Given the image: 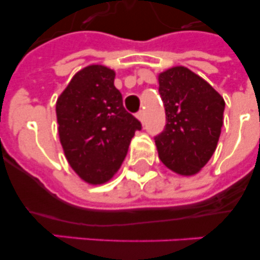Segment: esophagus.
Returning a JSON list of instances; mask_svg holds the SVG:
<instances>
[{
	"instance_id": "obj_1",
	"label": "esophagus",
	"mask_w": 260,
	"mask_h": 260,
	"mask_svg": "<svg viewBox=\"0 0 260 260\" xmlns=\"http://www.w3.org/2000/svg\"><path fill=\"white\" fill-rule=\"evenodd\" d=\"M137 118L141 121V122H144V112L143 110H139L137 113Z\"/></svg>"
}]
</instances>
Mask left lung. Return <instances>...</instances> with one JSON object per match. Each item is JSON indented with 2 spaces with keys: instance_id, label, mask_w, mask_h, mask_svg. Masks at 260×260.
Segmentation results:
<instances>
[{
  "instance_id": "left-lung-1",
  "label": "left lung",
  "mask_w": 260,
  "mask_h": 260,
  "mask_svg": "<svg viewBox=\"0 0 260 260\" xmlns=\"http://www.w3.org/2000/svg\"><path fill=\"white\" fill-rule=\"evenodd\" d=\"M158 92L167 117L164 130L155 137L158 157L171 171L192 176L215 152L224 122V99L183 66L158 75Z\"/></svg>"
}]
</instances>
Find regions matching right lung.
<instances>
[{
	"instance_id": "add662e5",
	"label": "right lung",
	"mask_w": 260,
	"mask_h": 260,
	"mask_svg": "<svg viewBox=\"0 0 260 260\" xmlns=\"http://www.w3.org/2000/svg\"><path fill=\"white\" fill-rule=\"evenodd\" d=\"M113 70L91 65L78 71L57 99L62 148L69 164L86 182L109 181L125 160L142 123L123 108Z\"/></svg>"
}]
</instances>
